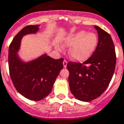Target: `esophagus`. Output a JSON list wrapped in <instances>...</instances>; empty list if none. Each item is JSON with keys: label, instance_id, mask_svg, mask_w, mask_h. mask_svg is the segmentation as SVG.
<instances>
[{"label": "esophagus", "instance_id": "1", "mask_svg": "<svg viewBox=\"0 0 124 124\" xmlns=\"http://www.w3.org/2000/svg\"><path fill=\"white\" fill-rule=\"evenodd\" d=\"M67 60H64V62H63V65H64V68H66V67H67Z\"/></svg>", "mask_w": 124, "mask_h": 124}]
</instances>
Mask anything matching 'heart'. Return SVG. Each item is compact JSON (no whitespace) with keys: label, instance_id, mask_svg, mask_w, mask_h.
Wrapping results in <instances>:
<instances>
[{"label":"heart","instance_id":"b5f03b06","mask_svg":"<svg viewBox=\"0 0 124 124\" xmlns=\"http://www.w3.org/2000/svg\"><path fill=\"white\" fill-rule=\"evenodd\" d=\"M97 41L96 34L80 31L66 37L62 42V45L64 47H70L69 54L72 59L83 62L91 56ZM57 49L60 50L61 48L57 47Z\"/></svg>","mask_w":124,"mask_h":124}]
</instances>
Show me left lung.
Masks as SVG:
<instances>
[{
    "instance_id": "left-lung-1",
    "label": "left lung",
    "mask_w": 124,
    "mask_h": 124,
    "mask_svg": "<svg viewBox=\"0 0 124 124\" xmlns=\"http://www.w3.org/2000/svg\"><path fill=\"white\" fill-rule=\"evenodd\" d=\"M94 27L98 34L94 53L83 64L69 62L67 65L70 91L82 101H90L103 94L111 81L116 65L112 37L100 27Z\"/></svg>"
}]
</instances>
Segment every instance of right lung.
<instances>
[{
  "mask_svg": "<svg viewBox=\"0 0 124 124\" xmlns=\"http://www.w3.org/2000/svg\"><path fill=\"white\" fill-rule=\"evenodd\" d=\"M39 25L24 27L16 35L9 48V69L12 83L17 91L30 100L39 101L50 93L56 78L63 69V59H54L45 54L30 62L18 55L22 38L35 34Z\"/></svg>",
  "mask_w": 124,
  "mask_h": 124,
  "instance_id": "obj_1",
  "label": "right lung"
}]
</instances>
